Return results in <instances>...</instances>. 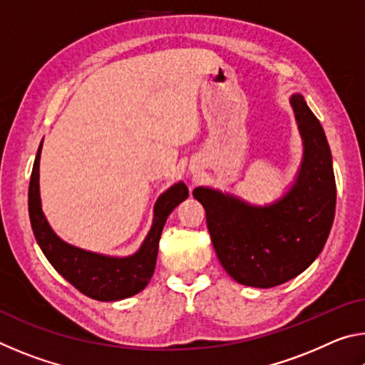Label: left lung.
Wrapping results in <instances>:
<instances>
[{
    "label": "left lung",
    "mask_w": 365,
    "mask_h": 365,
    "mask_svg": "<svg viewBox=\"0 0 365 365\" xmlns=\"http://www.w3.org/2000/svg\"><path fill=\"white\" fill-rule=\"evenodd\" d=\"M304 146L296 180L267 206L197 187L222 267L246 287L272 288L298 277L324 250L335 217L336 185L325 132L302 95L289 98Z\"/></svg>",
    "instance_id": "obj_1"
}]
</instances>
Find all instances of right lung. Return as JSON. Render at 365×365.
Wrapping results in <instances>:
<instances>
[{
	"label": "right lung",
	"instance_id": "1",
	"mask_svg": "<svg viewBox=\"0 0 365 365\" xmlns=\"http://www.w3.org/2000/svg\"><path fill=\"white\" fill-rule=\"evenodd\" d=\"M40 154L41 143L30 177L29 215L36 243L49 264L80 293L98 301H119L140 293L151 280L156 267L160 233L169 214L188 197L183 182L175 183L158 197L154 219L140 250L132 256L113 257L85 251L61 240L49 227L41 211L40 200Z\"/></svg>",
	"mask_w": 365,
	"mask_h": 365
}]
</instances>
